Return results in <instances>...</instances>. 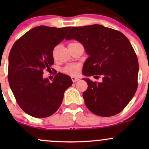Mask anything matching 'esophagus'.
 <instances>
[{"label": "esophagus", "mask_w": 149, "mask_h": 149, "mask_svg": "<svg viewBox=\"0 0 149 149\" xmlns=\"http://www.w3.org/2000/svg\"><path fill=\"white\" fill-rule=\"evenodd\" d=\"M71 79H72V81L73 82V83H75V82L78 81V80H80L78 78H77V77H74V76L71 77Z\"/></svg>", "instance_id": "obj_1"}]
</instances>
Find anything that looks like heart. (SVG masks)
Returning <instances> with one entry per match:
<instances>
[{
    "mask_svg": "<svg viewBox=\"0 0 149 149\" xmlns=\"http://www.w3.org/2000/svg\"><path fill=\"white\" fill-rule=\"evenodd\" d=\"M76 43V42H71L69 45L71 44ZM56 54H57V48H54L52 50V57L54 58L56 57ZM80 66L79 64H77V63H74V64H70L66 65V66H64L63 68L61 71L63 73H66V74H69L71 76H76L78 73H80Z\"/></svg>",
    "mask_w": 149,
    "mask_h": 149,
    "instance_id": "1",
    "label": "heart"
}]
</instances>
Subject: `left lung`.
Instances as JSON below:
<instances>
[{
	"label": "left lung",
	"instance_id": "8db88e82",
	"mask_svg": "<svg viewBox=\"0 0 149 149\" xmlns=\"http://www.w3.org/2000/svg\"><path fill=\"white\" fill-rule=\"evenodd\" d=\"M73 38L83 44L89 55L83 74L103 77L102 83L83 79L88 83L83 93L86 107L103 117L119 113L138 87L139 63L130 42L120 31L100 24L73 26L66 39Z\"/></svg>",
	"mask_w": 149,
	"mask_h": 149
}]
</instances>
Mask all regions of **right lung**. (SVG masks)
Masks as SVG:
<instances>
[{"label":"right lung","mask_w":149,"mask_h":149,"mask_svg":"<svg viewBox=\"0 0 149 149\" xmlns=\"http://www.w3.org/2000/svg\"><path fill=\"white\" fill-rule=\"evenodd\" d=\"M71 26H39L16 40L10 50L8 82L20 108L35 118L52 116L60 107L71 77L58 73L52 83L42 78L54 64L52 50L66 37Z\"/></svg>","instance_id":"1"}]
</instances>
